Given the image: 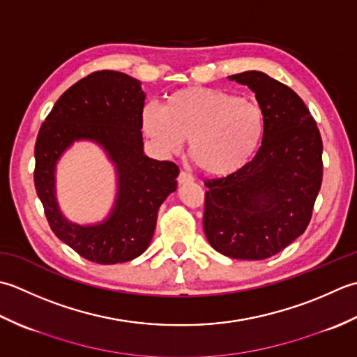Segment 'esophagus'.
<instances>
[{
	"mask_svg": "<svg viewBox=\"0 0 357 357\" xmlns=\"http://www.w3.org/2000/svg\"><path fill=\"white\" fill-rule=\"evenodd\" d=\"M177 181H178V185L192 183V181H194V177H192L191 174H189V172H186V171H181V172L178 174V178H177Z\"/></svg>",
	"mask_w": 357,
	"mask_h": 357,
	"instance_id": "obj_1",
	"label": "esophagus"
}]
</instances>
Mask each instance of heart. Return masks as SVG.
<instances>
[{"instance_id": "b5f03b06", "label": "heart", "mask_w": 357, "mask_h": 357, "mask_svg": "<svg viewBox=\"0 0 357 357\" xmlns=\"http://www.w3.org/2000/svg\"><path fill=\"white\" fill-rule=\"evenodd\" d=\"M142 125L166 154H176L189 140V157L214 177L243 169L265 135V115L257 103L211 87L174 92L166 98L165 109L146 105Z\"/></svg>"}]
</instances>
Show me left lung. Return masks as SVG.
<instances>
[{
  "label": "left lung",
  "mask_w": 357,
  "mask_h": 357,
  "mask_svg": "<svg viewBox=\"0 0 357 357\" xmlns=\"http://www.w3.org/2000/svg\"><path fill=\"white\" fill-rule=\"evenodd\" d=\"M248 86L265 115V135L238 172L208 180L203 229L231 259L274 256L303 234L322 185V138L302 98L264 72L228 77Z\"/></svg>",
  "instance_id": "obj_1"
}]
</instances>
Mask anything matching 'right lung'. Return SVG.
Instances as JSON below:
<instances>
[{
  "label": "right lung",
  "mask_w": 357,
  "mask_h": 357,
  "mask_svg": "<svg viewBox=\"0 0 357 357\" xmlns=\"http://www.w3.org/2000/svg\"><path fill=\"white\" fill-rule=\"evenodd\" d=\"M144 98L138 79L115 70L93 72L56 100L36 137L33 180L49 227L61 242L96 264H123L146 251L158 208L177 189V165L143 152ZM82 139L103 147L118 174L114 206L96 225L68 221L56 202L57 160Z\"/></svg>",
  "instance_id": "right-lung-1"
}]
</instances>
